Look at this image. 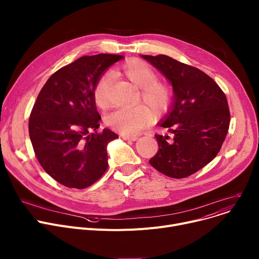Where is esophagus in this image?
Wrapping results in <instances>:
<instances>
[{"label":"esophagus","instance_id":"1","mask_svg":"<svg viewBox=\"0 0 259 259\" xmlns=\"http://www.w3.org/2000/svg\"><path fill=\"white\" fill-rule=\"evenodd\" d=\"M123 139L125 141H131V142H135L137 140V136H127V135H123Z\"/></svg>","mask_w":259,"mask_h":259}]
</instances>
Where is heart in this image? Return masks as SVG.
I'll use <instances>...</instances> for the list:
<instances>
[{
    "label": "heart",
    "instance_id": "1",
    "mask_svg": "<svg viewBox=\"0 0 259 259\" xmlns=\"http://www.w3.org/2000/svg\"><path fill=\"white\" fill-rule=\"evenodd\" d=\"M117 73L125 76L136 88L141 89L142 100L155 114H162L168 110L173 102L174 93L170 86L157 81L156 73L146 62L130 59L120 65ZM111 73L103 75L94 89L96 104L101 108L109 105V90L112 83ZM152 112L144 105L133 108H117L109 113L106 123L114 131L127 136H133L152 122Z\"/></svg>",
    "mask_w": 259,
    "mask_h": 259
}]
</instances>
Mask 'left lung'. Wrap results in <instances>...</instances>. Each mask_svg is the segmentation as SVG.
Here are the masks:
<instances>
[{
    "mask_svg": "<svg viewBox=\"0 0 259 259\" xmlns=\"http://www.w3.org/2000/svg\"><path fill=\"white\" fill-rule=\"evenodd\" d=\"M173 86V102L158 125L174 139L155 135L158 151L150 164L163 175L185 178L209 163L225 141L230 112L225 94L199 68L166 55H142Z\"/></svg>",
    "mask_w": 259,
    "mask_h": 259,
    "instance_id": "1",
    "label": "left lung"
}]
</instances>
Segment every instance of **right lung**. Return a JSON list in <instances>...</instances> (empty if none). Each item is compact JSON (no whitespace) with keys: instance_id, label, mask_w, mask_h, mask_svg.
<instances>
[{"instance_id":"obj_1","label":"right lung","mask_w":259,"mask_h":259,"mask_svg":"<svg viewBox=\"0 0 259 259\" xmlns=\"http://www.w3.org/2000/svg\"><path fill=\"white\" fill-rule=\"evenodd\" d=\"M120 59L111 54L80 57L48 79L33 106L29 134L37 160L66 187H89L107 169V145L118 136L107 128L97 131L101 116L94 89Z\"/></svg>"}]
</instances>
